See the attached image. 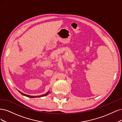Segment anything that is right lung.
I'll return each instance as SVG.
<instances>
[{"mask_svg":"<svg viewBox=\"0 0 122 122\" xmlns=\"http://www.w3.org/2000/svg\"><path fill=\"white\" fill-rule=\"evenodd\" d=\"M20 93L22 95H23V96H26V97H29V98H36V97H44V96H47V95H48L50 93H49V92H48V93H47L46 94H44V95H41V96H29V95H26V94H23V93H22V92H20V91H19Z\"/></svg>","mask_w":122,"mask_h":122,"instance_id":"add662e5","label":"right lung"}]
</instances>
